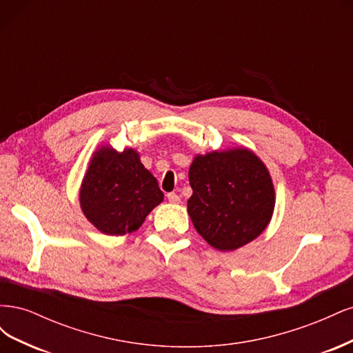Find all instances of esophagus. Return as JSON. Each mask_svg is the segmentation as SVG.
Returning <instances> with one entry per match:
<instances>
[{"mask_svg":"<svg viewBox=\"0 0 353 353\" xmlns=\"http://www.w3.org/2000/svg\"><path fill=\"white\" fill-rule=\"evenodd\" d=\"M168 200H169V203H174V205H176V203H179V196L176 193H169Z\"/></svg>","mask_w":353,"mask_h":353,"instance_id":"esophagus-1","label":"esophagus"}]
</instances>
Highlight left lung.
I'll list each match as a JSON object with an SVG mask.
<instances>
[{
    "instance_id": "1",
    "label": "left lung",
    "mask_w": 353,
    "mask_h": 353,
    "mask_svg": "<svg viewBox=\"0 0 353 353\" xmlns=\"http://www.w3.org/2000/svg\"><path fill=\"white\" fill-rule=\"evenodd\" d=\"M188 179V215L212 248L236 250L268 227L275 190L268 168L249 148L197 154Z\"/></svg>"
}]
</instances>
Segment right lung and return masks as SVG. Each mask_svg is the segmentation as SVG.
<instances>
[{
	"label": "right lung",
	"instance_id": "1",
	"mask_svg": "<svg viewBox=\"0 0 353 353\" xmlns=\"http://www.w3.org/2000/svg\"><path fill=\"white\" fill-rule=\"evenodd\" d=\"M163 201L157 179L134 148L116 152L101 145L82 179L79 203L83 215L108 236H123L143 225L145 216Z\"/></svg>",
	"mask_w": 353,
	"mask_h": 353
}]
</instances>
